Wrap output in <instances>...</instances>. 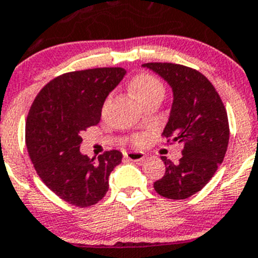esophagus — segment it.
<instances>
[{
    "instance_id": "esophagus-1",
    "label": "esophagus",
    "mask_w": 258,
    "mask_h": 258,
    "mask_svg": "<svg viewBox=\"0 0 258 258\" xmlns=\"http://www.w3.org/2000/svg\"><path fill=\"white\" fill-rule=\"evenodd\" d=\"M145 154L143 151H130V153H124V158L131 162H141L145 159Z\"/></svg>"
}]
</instances>
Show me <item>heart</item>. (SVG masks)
Masks as SVG:
<instances>
[{
	"mask_svg": "<svg viewBox=\"0 0 258 258\" xmlns=\"http://www.w3.org/2000/svg\"><path fill=\"white\" fill-rule=\"evenodd\" d=\"M130 88H131L135 98L143 104L154 96L164 95V86H163L162 81L153 75L146 74V72L135 75L131 83H130ZM144 140H145L144 135H135L131 139L134 145H141Z\"/></svg>",
	"mask_w": 258,
	"mask_h": 258,
	"instance_id": "obj_1",
	"label": "heart"
}]
</instances>
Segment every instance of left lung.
<instances>
[{"instance_id": "1", "label": "left lung", "mask_w": 258, "mask_h": 258, "mask_svg": "<svg viewBox=\"0 0 258 258\" xmlns=\"http://www.w3.org/2000/svg\"><path fill=\"white\" fill-rule=\"evenodd\" d=\"M143 66L172 86L174 99L162 136L168 143L183 144L177 164L162 156L165 173L154 188L167 199H188L206 186L223 163L229 143L227 110L213 84L197 70L168 62Z\"/></svg>"}]
</instances>
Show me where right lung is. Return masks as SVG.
<instances>
[{
    "label": "right lung",
    "instance_id": "1",
    "mask_svg": "<svg viewBox=\"0 0 258 258\" xmlns=\"http://www.w3.org/2000/svg\"><path fill=\"white\" fill-rule=\"evenodd\" d=\"M121 67L59 75L35 96L25 124V143L43 183L76 208L95 205L108 191L110 172L122 160L118 150L90 159L80 153L81 132L96 126L108 94L123 79Z\"/></svg>",
    "mask_w": 258,
    "mask_h": 258
}]
</instances>
